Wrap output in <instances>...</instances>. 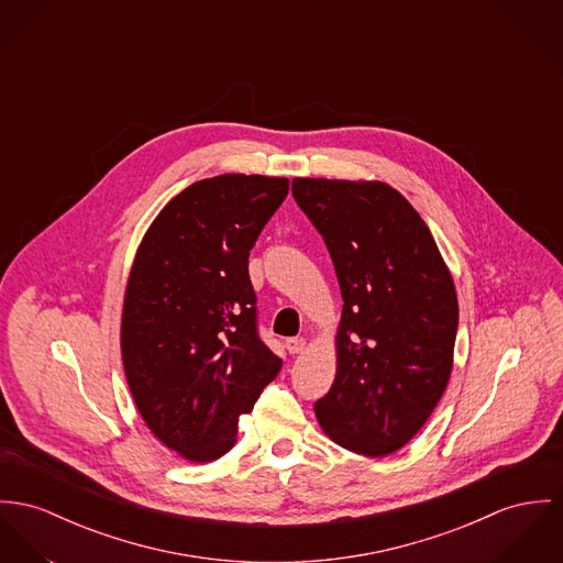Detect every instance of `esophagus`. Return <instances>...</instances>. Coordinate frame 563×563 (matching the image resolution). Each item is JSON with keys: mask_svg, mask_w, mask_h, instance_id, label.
Listing matches in <instances>:
<instances>
[{"mask_svg": "<svg viewBox=\"0 0 563 563\" xmlns=\"http://www.w3.org/2000/svg\"><path fill=\"white\" fill-rule=\"evenodd\" d=\"M285 346H287V351L289 353H302L303 349H306V341L303 339H300V336H296V339H287L285 341Z\"/></svg>", "mask_w": 563, "mask_h": 563, "instance_id": "esophagus-1", "label": "esophagus"}]
</instances>
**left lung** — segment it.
Listing matches in <instances>:
<instances>
[{
  "mask_svg": "<svg viewBox=\"0 0 563 563\" xmlns=\"http://www.w3.org/2000/svg\"><path fill=\"white\" fill-rule=\"evenodd\" d=\"M291 192L328 244L343 296L336 377L319 427L388 456L427 424L450 382L459 300L431 229L386 181L296 177Z\"/></svg>",
  "mask_w": 563,
  "mask_h": 563,
  "instance_id": "1",
  "label": "left lung"
}]
</instances>
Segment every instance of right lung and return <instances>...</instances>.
I'll return each mask as SVG.
<instances>
[{"mask_svg": "<svg viewBox=\"0 0 563 563\" xmlns=\"http://www.w3.org/2000/svg\"><path fill=\"white\" fill-rule=\"evenodd\" d=\"M287 192V177L199 179L152 220L132 261L120 332L130 394L190 463L235 445L240 416L283 366L257 336L249 255Z\"/></svg>", "mask_w": 563, "mask_h": 563, "instance_id": "1", "label": "right lung"}]
</instances>
